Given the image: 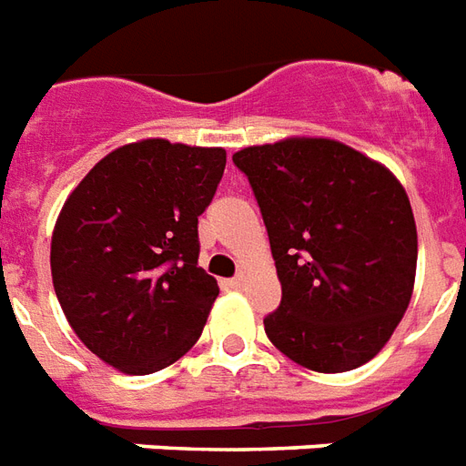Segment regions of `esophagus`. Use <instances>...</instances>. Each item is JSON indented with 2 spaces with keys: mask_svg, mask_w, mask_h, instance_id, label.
<instances>
[{
  "mask_svg": "<svg viewBox=\"0 0 466 466\" xmlns=\"http://www.w3.org/2000/svg\"><path fill=\"white\" fill-rule=\"evenodd\" d=\"M227 286H229V289H242V286H244V277L229 279V281H227Z\"/></svg>",
  "mask_w": 466,
  "mask_h": 466,
  "instance_id": "obj_1",
  "label": "esophagus"
}]
</instances>
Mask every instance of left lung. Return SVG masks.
Masks as SVG:
<instances>
[{"mask_svg": "<svg viewBox=\"0 0 466 466\" xmlns=\"http://www.w3.org/2000/svg\"><path fill=\"white\" fill-rule=\"evenodd\" d=\"M249 177L281 281L268 340L301 368L346 373L380 353L408 311L417 227L388 167L333 137L291 136L232 155Z\"/></svg>", "mask_w": 466, "mask_h": 466, "instance_id": "obj_1", "label": "left lung"}]
</instances>
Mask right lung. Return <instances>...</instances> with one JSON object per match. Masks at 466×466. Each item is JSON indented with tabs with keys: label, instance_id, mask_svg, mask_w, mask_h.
<instances>
[{
	"label": "right lung",
	"instance_id": "1",
	"mask_svg": "<svg viewBox=\"0 0 466 466\" xmlns=\"http://www.w3.org/2000/svg\"><path fill=\"white\" fill-rule=\"evenodd\" d=\"M224 165V147L146 137L93 165L58 212L56 299L81 343L120 373H157L202 336L219 286L198 267V217Z\"/></svg>",
	"mask_w": 466,
	"mask_h": 466
}]
</instances>
